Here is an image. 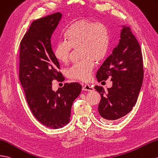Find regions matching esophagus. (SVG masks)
<instances>
[{
	"instance_id": "obj_1",
	"label": "esophagus",
	"mask_w": 158,
	"mask_h": 158,
	"mask_svg": "<svg viewBox=\"0 0 158 158\" xmlns=\"http://www.w3.org/2000/svg\"><path fill=\"white\" fill-rule=\"evenodd\" d=\"M82 89L83 91H94V88L91 86L89 84H85V85H84L82 87Z\"/></svg>"
}]
</instances>
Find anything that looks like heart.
I'll return each mask as SVG.
<instances>
[{
	"label": "heart",
	"instance_id": "b5f03b06",
	"mask_svg": "<svg viewBox=\"0 0 158 158\" xmlns=\"http://www.w3.org/2000/svg\"><path fill=\"white\" fill-rule=\"evenodd\" d=\"M66 41L58 42L54 48V55L61 63H67L73 49L79 48L81 60L67 71L68 77L87 81L91 77L95 62L103 60L110 45L108 29L102 23L88 19L73 22L64 32Z\"/></svg>",
	"mask_w": 158,
	"mask_h": 158
}]
</instances>
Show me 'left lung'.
I'll list each match as a JSON object with an SVG mask.
<instances>
[{
	"instance_id": "1",
	"label": "left lung",
	"mask_w": 158,
	"mask_h": 158,
	"mask_svg": "<svg viewBox=\"0 0 158 158\" xmlns=\"http://www.w3.org/2000/svg\"><path fill=\"white\" fill-rule=\"evenodd\" d=\"M143 63L140 45L129 27H123L119 43L96 73L99 82L111 78L112 86L105 91L94 87L101 95L98 106L106 120H117L129 113L135 105L143 81Z\"/></svg>"
}]
</instances>
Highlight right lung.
<instances>
[{"mask_svg": "<svg viewBox=\"0 0 158 158\" xmlns=\"http://www.w3.org/2000/svg\"><path fill=\"white\" fill-rule=\"evenodd\" d=\"M61 17L55 13L33 21L19 50V80L29 107L40 123L54 129L69 123L72 104L82 89L75 82L66 83L56 91L52 89L53 80L62 79L50 41Z\"/></svg>", "mask_w": 158, "mask_h": 158, "instance_id": "add662e5", "label": "right lung"}]
</instances>
